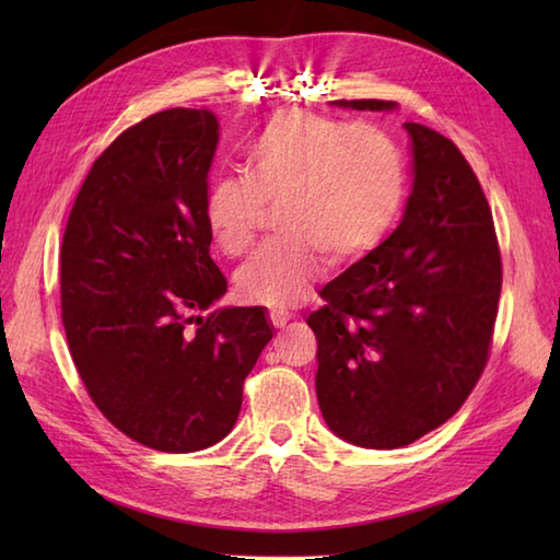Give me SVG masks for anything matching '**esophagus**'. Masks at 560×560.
<instances>
[{
  "label": "esophagus",
  "mask_w": 560,
  "mask_h": 560,
  "mask_svg": "<svg viewBox=\"0 0 560 560\" xmlns=\"http://www.w3.org/2000/svg\"><path fill=\"white\" fill-rule=\"evenodd\" d=\"M269 319H271V325L277 327V329H281V327H287L289 325V319H291V315L289 313H279V311H271L269 313Z\"/></svg>",
  "instance_id": "1"
}]
</instances>
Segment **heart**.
<instances>
[{"label": "heart", "instance_id": "1", "mask_svg": "<svg viewBox=\"0 0 560 560\" xmlns=\"http://www.w3.org/2000/svg\"><path fill=\"white\" fill-rule=\"evenodd\" d=\"M247 175H223L207 192L205 217L223 255L255 245L267 205H279L281 235L235 273L243 301L291 311L313 295L325 267L351 261L385 241L407 197L399 147L373 125L313 113H281L245 153Z\"/></svg>", "mask_w": 560, "mask_h": 560}]
</instances>
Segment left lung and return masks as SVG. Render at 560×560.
<instances>
[{"instance_id": "obj_1", "label": "left lung", "mask_w": 560, "mask_h": 560, "mask_svg": "<svg viewBox=\"0 0 560 560\" xmlns=\"http://www.w3.org/2000/svg\"><path fill=\"white\" fill-rule=\"evenodd\" d=\"M392 113V101H331ZM413 187L383 245L323 289L315 389L331 433L395 450L443 425L489 359L501 299L493 217L471 165L435 129L404 122Z\"/></svg>"}]
</instances>
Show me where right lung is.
Returning <instances> with one entry per match:
<instances>
[{"instance_id": "right-lung-1", "label": "right lung", "mask_w": 560, "mask_h": 560, "mask_svg": "<svg viewBox=\"0 0 560 560\" xmlns=\"http://www.w3.org/2000/svg\"><path fill=\"white\" fill-rule=\"evenodd\" d=\"M219 120L171 108L129 127L71 207L59 279L71 359L115 428L161 452L231 433L273 327L265 307H217L229 289L205 217Z\"/></svg>"}]
</instances>
